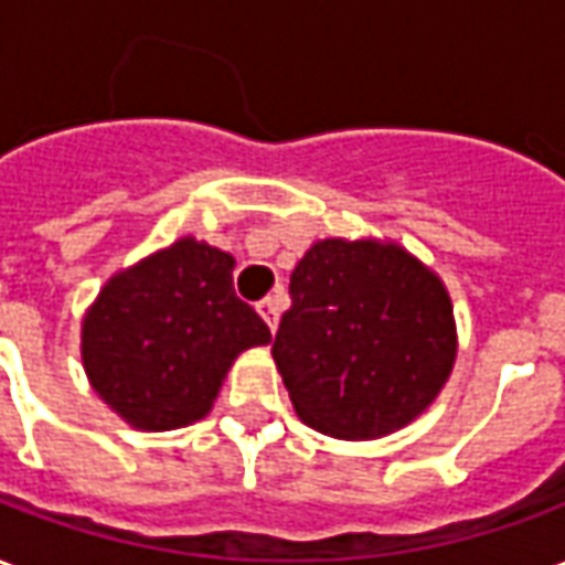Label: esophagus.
Segmentation results:
<instances>
[{
    "label": "esophagus",
    "mask_w": 565,
    "mask_h": 565,
    "mask_svg": "<svg viewBox=\"0 0 565 565\" xmlns=\"http://www.w3.org/2000/svg\"><path fill=\"white\" fill-rule=\"evenodd\" d=\"M257 315L263 317V323L269 326L271 332L278 329V315H281V305H278V299L275 296H266V299H260L257 302Z\"/></svg>",
    "instance_id": "34e87169"
}]
</instances>
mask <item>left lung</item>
Wrapping results in <instances>:
<instances>
[{
	"instance_id": "left-lung-1",
	"label": "left lung",
	"mask_w": 565,
	"mask_h": 565,
	"mask_svg": "<svg viewBox=\"0 0 565 565\" xmlns=\"http://www.w3.org/2000/svg\"><path fill=\"white\" fill-rule=\"evenodd\" d=\"M271 359L296 416L338 440H380L419 419L458 356L452 299L392 239H317L290 275Z\"/></svg>"
}]
</instances>
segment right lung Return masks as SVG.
I'll return each instance as SVG.
<instances>
[{
  "mask_svg": "<svg viewBox=\"0 0 565 565\" xmlns=\"http://www.w3.org/2000/svg\"><path fill=\"white\" fill-rule=\"evenodd\" d=\"M233 254L182 236L107 278L81 323L95 395L137 431L203 419L224 377L269 326L233 294Z\"/></svg>",
  "mask_w": 565,
  "mask_h": 565,
  "instance_id": "add662e5",
  "label": "right lung"
}]
</instances>
